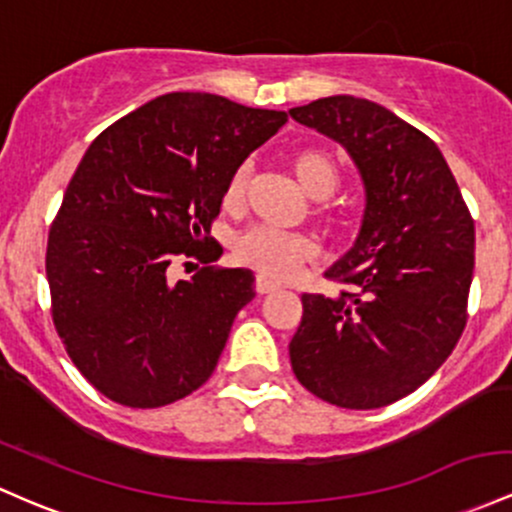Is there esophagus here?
I'll return each instance as SVG.
<instances>
[{
  "label": "esophagus",
  "mask_w": 512,
  "mask_h": 512,
  "mask_svg": "<svg viewBox=\"0 0 512 512\" xmlns=\"http://www.w3.org/2000/svg\"><path fill=\"white\" fill-rule=\"evenodd\" d=\"M255 289H257V294H272V291H277L279 289V284H274V282H269L267 277H257L255 279Z\"/></svg>",
  "instance_id": "obj_1"
}]
</instances>
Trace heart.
I'll list each match as a JSON object with an SVG mask.
<instances>
[{
  "label": "heart",
  "mask_w": 512,
  "mask_h": 512,
  "mask_svg": "<svg viewBox=\"0 0 512 512\" xmlns=\"http://www.w3.org/2000/svg\"><path fill=\"white\" fill-rule=\"evenodd\" d=\"M252 165L243 162L238 170L230 174L226 187V201L235 204L243 199L247 177H250ZM296 174L301 184L313 196H328L338 187V172L333 162L320 153H306L296 160ZM318 252L316 243L301 233H291L267 226V223H255V226L240 230L233 240V255L240 265L255 269L262 277L269 279H289L303 267V262L313 260Z\"/></svg>",
  "instance_id": "1"
}]
</instances>
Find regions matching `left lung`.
Segmentation results:
<instances>
[{
  "label": "left lung",
  "instance_id": "left-lung-1",
  "mask_svg": "<svg viewBox=\"0 0 512 512\" xmlns=\"http://www.w3.org/2000/svg\"><path fill=\"white\" fill-rule=\"evenodd\" d=\"M289 114L338 140L367 196L355 245L325 272L350 289L301 296L291 369L333 406H389L425 384L462 338L474 218L440 148L384 106L338 94Z\"/></svg>",
  "mask_w": 512,
  "mask_h": 512
}]
</instances>
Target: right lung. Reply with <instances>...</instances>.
I'll use <instances>...</instances> for the list:
<instances>
[{"instance_id":"obj_1","label":"right lung","mask_w":512,"mask_h":512,"mask_svg":"<svg viewBox=\"0 0 512 512\" xmlns=\"http://www.w3.org/2000/svg\"><path fill=\"white\" fill-rule=\"evenodd\" d=\"M286 111L206 92L162 94L101 131L48 233L50 311L67 355L111 401L160 408L216 369L230 325L255 299L250 269L209 267L230 174ZM207 265L169 282V267ZM192 265V262H184Z\"/></svg>"}]
</instances>
